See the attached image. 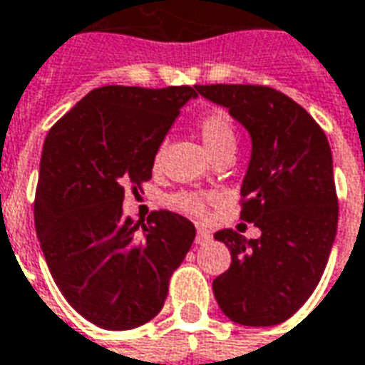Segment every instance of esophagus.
<instances>
[{"label":"esophagus","instance_id":"1","mask_svg":"<svg viewBox=\"0 0 365 365\" xmlns=\"http://www.w3.org/2000/svg\"><path fill=\"white\" fill-rule=\"evenodd\" d=\"M210 239H212V235H210V231L206 230H202V227H198V231H196V243L198 245H204V243H208Z\"/></svg>","mask_w":365,"mask_h":365}]
</instances>
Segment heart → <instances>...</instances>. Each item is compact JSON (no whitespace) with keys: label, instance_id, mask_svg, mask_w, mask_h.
Here are the masks:
<instances>
[{"label":"heart","instance_id":"obj_1","mask_svg":"<svg viewBox=\"0 0 365 365\" xmlns=\"http://www.w3.org/2000/svg\"><path fill=\"white\" fill-rule=\"evenodd\" d=\"M196 130H198V134H200L206 150L212 153L214 159L217 155H222V153H227V151L233 153L235 148H237V132H235V126H233L230 116L222 113V110H212V113L204 114L200 120H198V124H196ZM161 153H163V150H157L155 165H159V161H161ZM171 204L177 210H180V212L190 215H202L206 212V198L200 196V194H175L171 198Z\"/></svg>","mask_w":365,"mask_h":365}]
</instances>
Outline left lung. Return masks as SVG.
Listing matches in <instances>:
<instances>
[{"label": "left lung", "instance_id": "obj_1", "mask_svg": "<svg viewBox=\"0 0 365 365\" xmlns=\"http://www.w3.org/2000/svg\"><path fill=\"white\" fill-rule=\"evenodd\" d=\"M196 91L243 124L252 138L241 186V220L262 235L215 233L231 267L212 284L233 323L272 327L309 299L331 255L339 198L323 128L303 106L267 85H196Z\"/></svg>", "mask_w": 365, "mask_h": 365}]
</instances>
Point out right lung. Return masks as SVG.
Returning a JSON list of instances; mask_svg holds the SVG:
<instances>
[{"label":"right lung","mask_w":365,"mask_h":365,"mask_svg":"<svg viewBox=\"0 0 365 365\" xmlns=\"http://www.w3.org/2000/svg\"><path fill=\"white\" fill-rule=\"evenodd\" d=\"M194 87L106 85L50 128L34 196L41 249L63 297L97 327L128 331L163 309L171 274L196 230L167 210L134 223L124 188L142 190L155 153Z\"/></svg>","instance_id":"1"}]
</instances>
